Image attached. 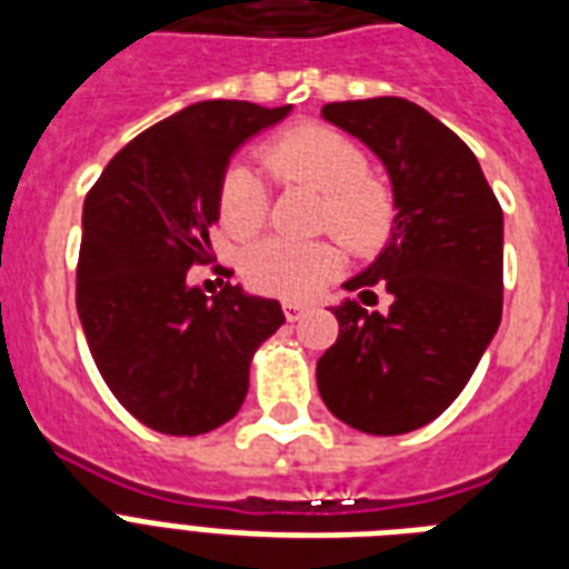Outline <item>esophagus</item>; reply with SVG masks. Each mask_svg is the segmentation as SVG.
Here are the masks:
<instances>
[{
  "label": "esophagus",
  "mask_w": 569,
  "mask_h": 569,
  "mask_svg": "<svg viewBox=\"0 0 569 569\" xmlns=\"http://www.w3.org/2000/svg\"><path fill=\"white\" fill-rule=\"evenodd\" d=\"M284 317H288L290 322H297L299 317H302V313H306V306H302V302H284Z\"/></svg>",
  "instance_id": "obj_1"
}]
</instances>
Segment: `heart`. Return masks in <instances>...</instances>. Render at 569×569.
I'll use <instances>...</instances> for the list:
<instances>
[{"label": "heart", "mask_w": 569, "mask_h": 569, "mask_svg": "<svg viewBox=\"0 0 569 569\" xmlns=\"http://www.w3.org/2000/svg\"><path fill=\"white\" fill-rule=\"evenodd\" d=\"M261 161L281 188L320 193L317 231H329L356 256L379 252L393 234L397 197L381 176L367 170V152L331 126H297L272 138ZM220 220L234 238H252L270 213V193L256 170L231 163L217 190ZM340 249L331 240L293 243L270 238L249 249L243 276L256 290L276 297H311L338 272Z\"/></svg>", "instance_id": "b5f03b06"}]
</instances>
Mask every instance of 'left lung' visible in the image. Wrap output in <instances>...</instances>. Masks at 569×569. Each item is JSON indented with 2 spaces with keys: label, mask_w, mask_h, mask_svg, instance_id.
<instances>
[{
  "label": "left lung",
  "mask_w": 569,
  "mask_h": 569,
  "mask_svg": "<svg viewBox=\"0 0 569 569\" xmlns=\"http://www.w3.org/2000/svg\"><path fill=\"white\" fill-rule=\"evenodd\" d=\"M322 117L385 161L397 222L376 263L347 281L361 299L385 288L390 308H335L338 340L317 361V388L352 429L406 435L456 402L497 335L502 208L465 140L420 104L329 102Z\"/></svg>",
  "instance_id": "obj_1"
}]
</instances>
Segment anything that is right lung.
Wrapping results in <instances>:
<instances>
[{
	"label": "right lung",
	"instance_id": "obj_1",
	"mask_svg": "<svg viewBox=\"0 0 569 569\" xmlns=\"http://www.w3.org/2000/svg\"><path fill=\"white\" fill-rule=\"evenodd\" d=\"M288 111L238 99L190 104L126 143L88 190L81 329L120 406L161 435L193 438L229 422L247 397L252 352L284 322L276 299L229 281L208 299L188 270L211 263L208 229L231 152Z\"/></svg>",
	"mask_w": 569,
	"mask_h": 569
}]
</instances>
